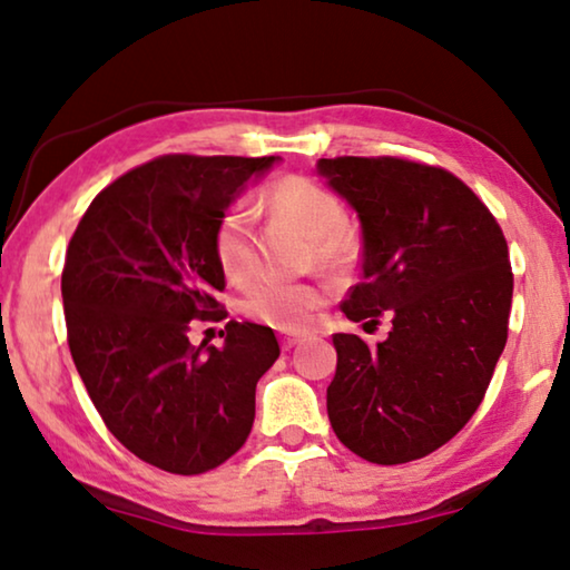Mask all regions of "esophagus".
<instances>
[{"label":"esophagus","instance_id":"34e87169","mask_svg":"<svg viewBox=\"0 0 570 570\" xmlns=\"http://www.w3.org/2000/svg\"><path fill=\"white\" fill-rule=\"evenodd\" d=\"M279 342H283V350L287 352V350H293L295 344H301L303 336L301 334H279Z\"/></svg>","mask_w":570,"mask_h":570}]
</instances>
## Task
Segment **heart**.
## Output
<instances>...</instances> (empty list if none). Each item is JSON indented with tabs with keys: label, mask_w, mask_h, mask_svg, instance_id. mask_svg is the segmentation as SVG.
Segmentation results:
<instances>
[{
	"label": "heart",
	"mask_w": 570,
	"mask_h": 570,
	"mask_svg": "<svg viewBox=\"0 0 570 570\" xmlns=\"http://www.w3.org/2000/svg\"><path fill=\"white\" fill-rule=\"evenodd\" d=\"M267 205L275 216L291 220L308 236V259L334 267L350 257L352 236L346 230L344 203L332 189L303 175H287L267 189ZM252 210L244 203H230L216 220L213 252L220 272L234 283H242L254 269ZM326 293L313 283H283V279H257L242 295L244 316L259 324L301 332L324 305Z\"/></svg>",
	"instance_id": "b5f03b06"
}]
</instances>
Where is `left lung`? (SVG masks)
Segmentation results:
<instances>
[{
	"mask_svg": "<svg viewBox=\"0 0 570 570\" xmlns=\"http://www.w3.org/2000/svg\"><path fill=\"white\" fill-rule=\"evenodd\" d=\"M318 171L357 210L362 279L342 311L381 324L377 346L334 334L328 422L367 463L401 465L463 429L509 336L514 275L504 230L452 171L403 156H336Z\"/></svg>",
	"mask_w": 570,
	"mask_h": 570,
	"instance_id": "8db88e82",
	"label": "left lung"
}]
</instances>
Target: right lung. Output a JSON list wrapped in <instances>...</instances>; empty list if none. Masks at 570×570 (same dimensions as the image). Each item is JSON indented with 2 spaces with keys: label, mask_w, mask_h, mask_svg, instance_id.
<instances>
[{
  "label": "right lung",
  "mask_w": 570,
  "mask_h": 570,
  "mask_svg": "<svg viewBox=\"0 0 570 570\" xmlns=\"http://www.w3.org/2000/svg\"><path fill=\"white\" fill-rule=\"evenodd\" d=\"M275 156L164 154L89 203L61 272L66 342L105 426L144 463L200 475L244 448L259 377L279 344L228 321L226 344H189L228 316L213 230L236 189Z\"/></svg>",
  "instance_id": "obj_1"
}]
</instances>
